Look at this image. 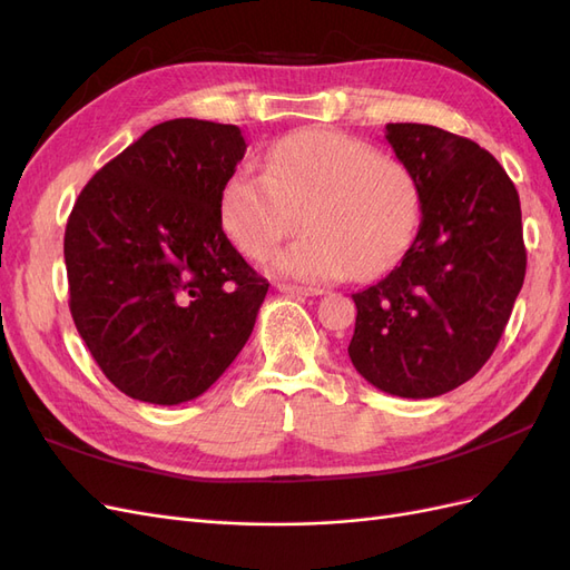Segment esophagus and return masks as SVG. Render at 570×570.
<instances>
[{
    "label": "esophagus",
    "mask_w": 570,
    "mask_h": 570,
    "mask_svg": "<svg viewBox=\"0 0 570 570\" xmlns=\"http://www.w3.org/2000/svg\"><path fill=\"white\" fill-rule=\"evenodd\" d=\"M278 289L285 292V295H292V297H318V295H323L321 287H304V285H289V283H281Z\"/></svg>",
    "instance_id": "obj_1"
}]
</instances>
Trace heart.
Returning <instances> with one entry per match:
<instances>
[{
    "label": "heart",
    "instance_id": "obj_1",
    "mask_svg": "<svg viewBox=\"0 0 570 570\" xmlns=\"http://www.w3.org/2000/svg\"><path fill=\"white\" fill-rule=\"evenodd\" d=\"M220 216L233 243L273 271L308 283L375 278L400 262L421 223V193L411 170L358 137L302 128L281 137L266 174L237 170L223 185Z\"/></svg>",
    "mask_w": 570,
    "mask_h": 570
}]
</instances>
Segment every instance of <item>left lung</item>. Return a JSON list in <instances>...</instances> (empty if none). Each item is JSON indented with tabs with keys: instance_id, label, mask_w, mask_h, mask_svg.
Segmentation results:
<instances>
[{
	"instance_id": "left-lung-1",
	"label": "left lung",
	"mask_w": 570,
	"mask_h": 570,
	"mask_svg": "<svg viewBox=\"0 0 570 570\" xmlns=\"http://www.w3.org/2000/svg\"><path fill=\"white\" fill-rule=\"evenodd\" d=\"M421 193V226L383 281L352 295L354 368L406 400L450 392L485 366L525 278L519 193L490 151L435 126L387 124Z\"/></svg>"
}]
</instances>
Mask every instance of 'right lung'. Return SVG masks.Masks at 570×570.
<instances>
[{"label": "right lung", "instance_id": "add662e5", "mask_svg": "<svg viewBox=\"0 0 570 570\" xmlns=\"http://www.w3.org/2000/svg\"><path fill=\"white\" fill-rule=\"evenodd\" d=\"M245 149L237 126L166 120L99 168L68 216L73 323L132 400H195L254 331L268 283L220 220L223 185Z\"/></svg>", "mask_w": 570, "mask_h": 570}]
</instances>
